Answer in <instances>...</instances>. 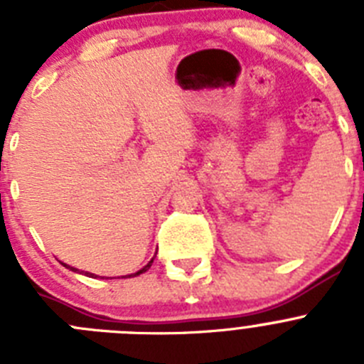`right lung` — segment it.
<instances>
[{
  "mask_svg": "<svg viewBox=\"0 0 364 364\" xmlns=\"http://www.w3.org/2000/svg\"><path fill=\"white\" fill-rule=\"evenodd\" d=\"M153 260H154V259H151L149 262H147V264L144 266V268H140V269H138V272L131 273V275H127V277H136V275H140V273L147 272V269L151 268V264H153ZM63 266H67V264H63ZM67 268H69V269H73V272H78V269H76V268H73V266H67ZM85 275H89V277H95V273H89V272H85Z\"/></svg>",
  "mask_w": 364,
  "mask_h": 364,
  "instance_id": "right-lung-1",
  "label": "right lung"
}]
</instances>
